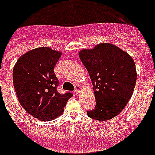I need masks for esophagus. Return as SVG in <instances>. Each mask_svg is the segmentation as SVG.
<instances>
[{
  "mask_svg": "<svg viewBox=\"0 0 155 155\" xmlns=\"http://www.w3.org/2000/svg\"><path fill=\"white\" fill-rule=\"evenodd\" d=\"M80 87L79 86V85H76L75 86V93L76 94V95H79L80 93Z\"/></svg>",
  "mask_w": 155,
  "mask_h": 155,
  "instance_id": "obj_1",
  "label": "esophagus"
}]
</instances>
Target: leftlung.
<instances>
[{"label": "left lung", "instance_id": "obj_1", "mask_svg": "<svg viewBox=\"0 0 155 155\" xmlns=\"http://www.w3.org/2000/svg\"><path fill=\"white\" fill-rule=\"evenodd\" d=\"M90 75L96 105L87 110L90 118L99 121L113 119L121 112L132 96L137 80L131 56L108 43L79 52Z\"/></svg>", "mask_w": 155, "mask_h": 155}]
</instances>
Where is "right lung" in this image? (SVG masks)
<instances>
[{
    "mask_svg": "<svg viewBox=\"0 0 155 155\" xmlns=\"http://www.w3.org/2000/svg\"><path fill=\"white\" fill-rule=\"evenodd\" d=\"M60 51L50 48L32 49L19 58L12 79L13 86L22 107L41 121H51L60 116L71 92L57 91L59 80L54 68L61 56Z\"/></svg>",
    "mask_w": 155,
    "mask_h": 155,
    "instance_id": "right-lung-1",
    "label": "right lung"
}]
</instances>
